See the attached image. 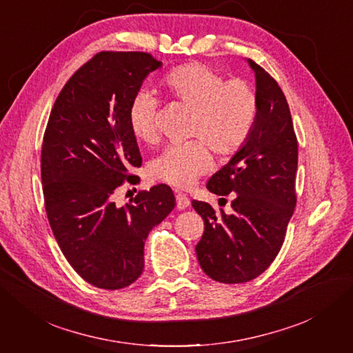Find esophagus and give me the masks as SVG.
Segmentation results:
<instances>
[{
    "label": "esophagus",
    "mask_w": 353,
    "mask_h": 353,
    "mask_svg": "<svg viewBox=\"0 0 353 353\" xmlns=\"http://www.w3.org/2000/svg\"><path fill=\"white\" fill-rule=\"evenodd\" d=\"M175 197H176V209L184 210V209H187L190 206V199L185 194L178 193Z\"/></svg>",
    "instance_id": "34e87169"
}]
</instances>
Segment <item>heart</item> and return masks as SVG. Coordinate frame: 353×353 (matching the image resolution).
<instances>
[{"label":"heart","instance_id":"1","mask_svg":"<svg viewBox=\"0 0 353 353\" xmlns=\"http://www.w3.org/2000/svg\"><path fill=\"white\" fill-rule=\"evenodd\" d=\"M160 88L169 101L191 110L188 137L194 141L166 147L152 160L148 170L165 184L188 188L210 169L209 147L218 156H231L249 140L258 116V97L245 81H225L205 63L175 68L160 82ZM156 108L154 97L147 91L132 99L128 123L138 141H157Z\"/></svg>","mask_w":353,"mask_h":353}]
</instances>
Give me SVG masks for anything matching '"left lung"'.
Listing matches in <instances>:
<instances>
[{"label":"left lung","mask_w":353,"mask_h":353,"mask_svg":"<svg viewBox=\"0 0 353 353\" xmlns=\"http://www.w3.org/2000/svg\"><path fill=\"white\" fill-rule=\"evenodd\" d=\"M256 78L258 116L249 140L212 175L208 190L234 196L232 212L193 200L205 221L197 259L212 280L239 284L261 275L284 243L296 206L297 138L287 100L271 74L248 60Z\"/></svg>","instance_id":"1"}]
</instances>
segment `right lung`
Returning a JSON list of instances; mask_svg holds the SVG:
<instances>
[{
	"label": "right lung",
	"instance_id": "add662e5",
	"mask_svg": "<svg viewBox=\"0 0 353 353\" xmlns=\"http://www.w3.org/2000/svg\"><path fill=\"white\" fill-rule=\"evenodd\" d=\"M162 61L141 51H101L72 74L52 105L41 152L46 212L65 258L82 279L117 290L144 270V241L175 208L170 187L140 191L125 206L113 194L140 178L128 110Z\"/></svg>",
	"mask_w": 353,
	"mask_h": 353
}]
</instances>
